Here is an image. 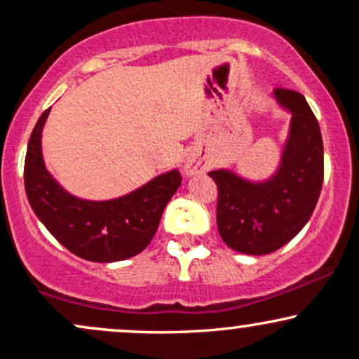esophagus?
I'll return each mask as SVG.
<instances>
[{
    "label": "esophagus",
    "mask_w": 359,
    "mask_h": 359,
    "mask_svg": "<svg viewBox=\"0 0 359 359\" xmlns=\"http://www.w3.org/2000/svg\"><path fill=\"white\" fill-rule=\"evenodd\" d=\"M209 168V163L205 162L204 158L201 156H191V158L185 160L184 163V174L185 175H197V174H203Z\"/></svg>",
    "instance_id": "1"
}]
</instances>
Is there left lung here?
<instances>
[{
	"instance_id": "8db88e82",
	"label": "left lung",
	"mask_w": 359,
	"mask_h": 359,
	"mask_svg": "<svg viewBox=\"0 0 359 359\" xmlns=\"http://www.w3.org/2000/svg\"><path fill=\"white\" fill-rule=\"evenodd\" d=\"M275 100L292 113L290 135L277 174L248 182L229 170H212L216 221L222 241L245 255L282 248L314 212L324 180V148L317 118L297 90L275 88Z\"/></svg>"
}]
</instances>
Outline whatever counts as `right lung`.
I'll return each instance as SVG.
<instances>
[{
	"instance_id": "1",
	"label": "right lung",
	"mask_w": 359,
	"mask_h": 359,
	"mask_svg": "<svg viewBox=\"0 0 359 359\" xmlns=\"http://www.w3.org/2000/svg\"><path fill=\"white\" fill-rule=\"evenodd\" d=\"M48 113L50 108L36 121L25 156V191L36 217L60 245L89 262H119L142 253L182 182L179 170L155 177L143 187L113 201L74 197L45 168L42 130Z\"/></svg>"
}]
</instances>
